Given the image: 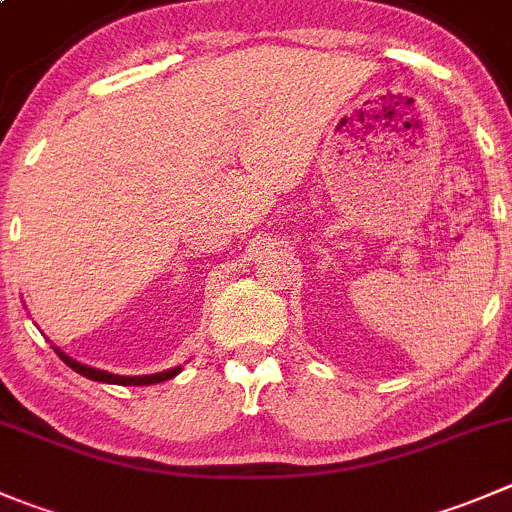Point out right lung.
<instances>
[{
  "instance_id": "add662e5",
  "label": "right lung",
  "mask_w": 512,
  "mask_h": 512,
  "mask_svg": "<svg viewBox=\"0 0 512 512\" xmlns=\"http://www.w3.org/2000/svg\"><path fill=\"white\" fill-rule=\"evenodd\" d=\"M57 350V347H54ZM59 360H64V365L72 367L74 372H79V375L89 377V380H97V382H109V385H155V382H165V380H172V377L177 375V372L182 370V367H172V370H165V372H155V375H112V372L107 370H97V367H89V365H82V362L72 360L69 355H64L62 350H57Z\"/></svg>"
}]
</instances>
